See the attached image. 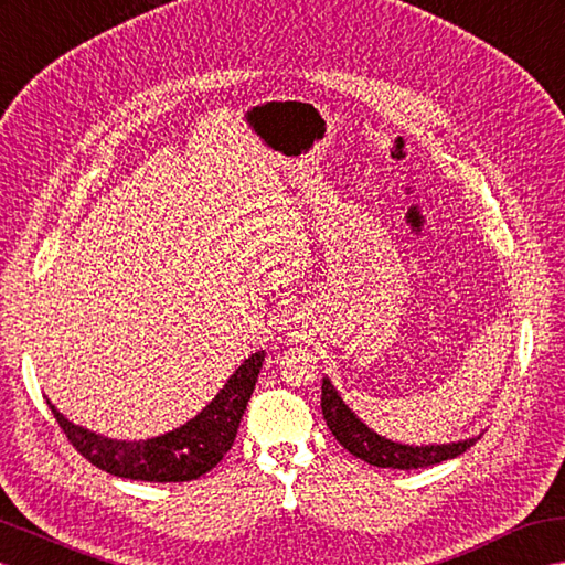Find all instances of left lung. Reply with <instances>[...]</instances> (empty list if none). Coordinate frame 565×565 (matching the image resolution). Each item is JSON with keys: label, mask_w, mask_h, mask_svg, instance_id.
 Returning <instances> with one entry per match:
<instances>
[{"label": "left lung", "mask_w": 565, "mask_h": 565, "mask_svg": "<svg viewBox=\"0 0 565 565\" xmlns=\"http://www.w3.org/2000/svg\"><path fill=\"white\" fill-rule=\"evenodd\" d=\"M322 415L329 431L334 434L337 441L345 448V451H351L355 458L377 468L413 470V468L437 466L441 460L466 454L468 448L480 439V437H472L456 444H431V446H408V444L384 439L377 431H372L365 423L358 420L355 413L345 406L334 384L329 380L322 382Z\"/></svg>", "instance_id": "obj_1"}]
</instances>
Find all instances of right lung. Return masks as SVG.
<instances>
[{
  "mask_svg": "<svg viewBox=\"0 0 565 565\" xmlns=\"http://www.w3.org/2000/svg\"><path fill=\"white\" fill-rule=\"evenodd\" d=\"M265 363V351L253 353L245 363L231 374L220 394L210 406L202 408L193 420L179 429L167 431L162 437L119 441L83 429L56 411L50 408L56 423L64 429L66 439L76 446V451L88 458L93 466L117 477L140 482H191L200 475L212 470L224 454L234 446L236 431L245 406L253 396L259 367Z\"/></svg>",
  "mask_w": 565,
  "mask_h": 565,
  "instance_id": "right-lung-1",
  "label": "right lung"
}]
</instances>
